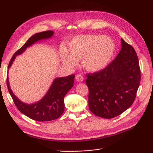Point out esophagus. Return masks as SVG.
Returning <instances> with one entry per match:
<instances>
[{"label":"esophagus","instance_id":"esophagus-1","mask_svg":"<svg viewBox=\"0 0 153 153\" xmlns=\"http://www.w3.org/2000/svg\"><path fill=\"white\" fill-rule=\"evenodd\" d=\"M75 80H76V82H81L84 80V77H83L81 75H77L75 76Z\"/></svg>","mask_w":153,"mask_h":153}]
</instances>
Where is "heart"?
<instances>
[{
    "label": "heart",
    "mask_w": 153,
    "mask_h": 153,
    "mask_svg": "<svg viewBox=\"0 0 153 153\" xmlns=\"http://www.w3.org/2000/svg\"><path fill=\"white\" fill-rule=\"evenodd\" d=\"M68 46V50L64 46L59 48V59L63 65L73 68L81 60L82 67L91 73L107 66L115 51L112 39L103 35H78L74 37Z\"/></svg>",
    "instance_id": "heart-1"
}]
</instances>
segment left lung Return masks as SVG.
Here are the masks:
<instances>
[{"instance_id":"8db88e82","label":"left lung","mask_w":153,"mask_h":153,"mask_svg":"<svg viewBox=\"0 0 153 153\" xmlns=\"http://www.w3.org/2000/svg\"><path fill=\"white\" fill-rule=\"evenodd\" d=\"M121 46L107 67L87 75L89 110L102 118H114L130 107L140 85V69L135 50L122 38Z\"/></svg>"}]
</instances>
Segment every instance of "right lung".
<instances>
[{"mask_svg":"<svg viewBox=\"0 0 153 153\" xmlns=\"http://www.w3.org/2000/svg\"><path fill=\"white\" fill-rule=\"evenodd\" d=\"M53 34V31L48 30L36 33L31 36L22 48L13 55L9 64L8 69L11 67L16 57L22 54L27 48L39 41L51 38ZM74 78V75L55 78L48 91L43 98L37 102L31 104L23 102L13 93L9 82L8 75L7 76V85L14 103L23 114L34 121H50L58 119L63 114L64 111V98L73 86Z\"/></svg>","mask_w":153,"mask_h":153,"instance_id":"right-lung-1","label":"right lung"}]
</instances>
